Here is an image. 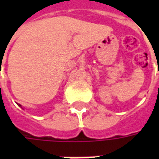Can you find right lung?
Wrapping results in <instances>:
<instances>
[{"instance_id":"right-lung-1","label":"right lung","mask_w":159,"mask_h":159,"mask_svg":"<svg viewBox=\"0 0 159 159\" xmlns=\"http://www.w3.org/2000/svg\"><path fill=\"white\" fill-rule=\"evenodd\" d=\"M19 107H22V106H21V105H19Z\"/></svg>"}]
</instances>
